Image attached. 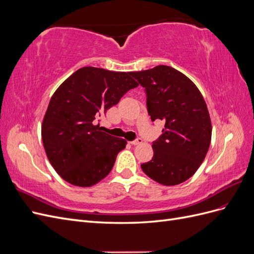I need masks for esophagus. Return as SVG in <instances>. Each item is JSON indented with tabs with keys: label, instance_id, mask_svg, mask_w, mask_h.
I'll return each mask as SVG.
<instances>
[{
	"label": "esophagus",
	"instance_id": "esophagus-1",
	"mask_svg": "<svg viewBox=\"0 0 254 254\" xmlns=\"http://www.w3.org/2000/svg\"><path fill=\"white\" fill-rule=\"evenodd\" d=\"M143 141H142V139H140V137H137V139H135V140H133V141H131L130 142V144H132V145H137V144H141Z\"/></svg>",
	"mask_w": 254,
	"mask_h": 254
}]
</instances>
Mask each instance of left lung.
Segmentation results:
<instances>
[{
	"label": "left lung",
	"mask_w": 254,
	"mask_h": 254,
	"mask_svg": "<svg viewBox=\"0 0 254 254\" xmlns=\"http://www.w3.org/2000/svg\"><path fill=\"white\" fill-rule=\"evenodd\" d=\"M131 76L145 89L151 121L165 123L162 134L152 142L153 157L141 164L142 171L163 186L187 181L203 162L211 143V119L200 91L168 65Z\"/></svg>",
	"instance_id": "1"
}]
</instances>
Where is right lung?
I'll return each instance as SVG.
<instances>
[{
  "instance_id": "1",
  "label": "right lung",
  "mask_w": 254,
  "mask_h": 254,
  "mask_svg": "<svg viewBox=\"0 0 254 254\" xmlns=\"http://www.w3.org/2000/svg\"><path fill=\"white\" fill-rule=\"evenodd\" d=\"M137 86L131 72L84 66L56 90L41 133L48 159L61 178L87 188L111 172L127 142L102 131L101 118Z\"/></svg>"
}]
</instances>
